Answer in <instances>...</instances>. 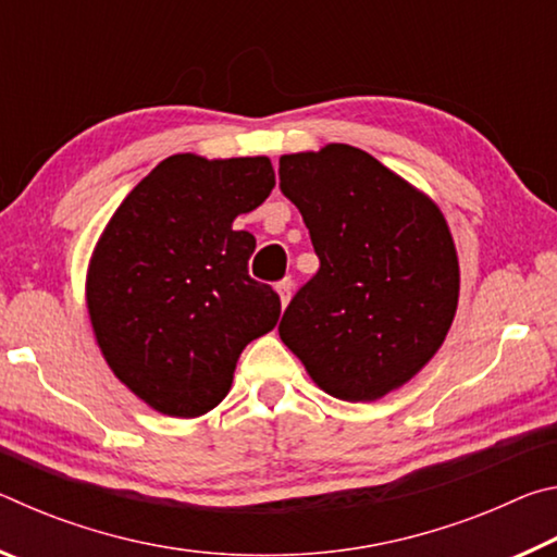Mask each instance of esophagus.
Returning <instances> with one entry per match:
<instances>
[{"label": "esophagus", "mask_w": 557, "mask_h": 557, "mask_svg": "<svg viewBox=\"0 0 557 557\" xmlns=\"http://www.w3.org/2000/svg\"><path fill=\"white\" fill-rule=\"evenodd\" d=\"M292 280L289 277H285V280H280L277 282V295H280V301H282V307H287V301H289V297H292Z\"/></svg>", "instance_id": "34e87169"}]
</instances>
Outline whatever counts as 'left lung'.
Here are the masks:
<instances>
[{
	"mask_svg": "<svg viewBox=\"0 0 557 557\" xmlns=\"http://www.w3.org/2000/svg\"><path fill=\"white\" fill-rule=\"evenodd\" d=\"M280 188L319 258L280 338L329 395L379 400L437 354L455 319L459 262L445 215L351 145L280 157Z\"/></svg>",
	"mask_w": 557,
	"mask_h": 557,
	"instance_id": "8db88e82",
	"label": "left lung"
}]
</instances>
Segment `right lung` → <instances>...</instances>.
I'll list each match as a JSON object with an SVG mask.
<instances>
[{
	"label": "right lung",
	"mask_w": 557,
	"mask_h": 557,
	"mask_svg": "<svg viewBox=\"0 0 557 557\" xmlns=\"http://www.w3.org/2000/svg\"><path fill=\"white\" fill-rule=\"evenodd\" d=\"M272 188L268 157L174 154L102 231L86 282L90 324L112 373L149 408L213 410L243 348L275 329L277 292L248 275L256 238L233 231Z\"/></svg>",
	"instance_id": "right-lung-1"
}]
</instances>
